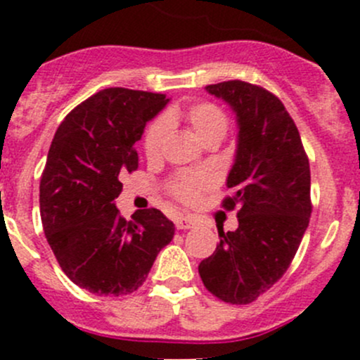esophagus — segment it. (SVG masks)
Returning <instances> with one entry per match:
<instances>
[{"label": "esophagus", "instance_id": "obj_1", "mask_svg": "<svg viewBox=\"0 0 360 360\" xmlns=\"http://www.w3.org/2000/svg\"><path fill=\"white\" fill-rule=\"evenodd\" d=\"M195 226V219L190 216H181L176 219V228L177 230H190Z\"/></svg>", "mask_w": 360, "mask_h": 360}]
</instances>
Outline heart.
<instances>
[{"label":"heart","mask_w":360,"mask_h":360,"mask_svg":"<svg viewBox=\"0 0 360 360\" xmlns=\"http://www.w3.org/2000/svg\"><path fill=\"white\" fill-rule=\"evenodd\" d=\"M184 122L200 141L212 136H224L228 120L224 112L210 103H197L190 106H172L163 112V118L150 123L144 132L143 148L148 158H158L169 136V125ZM212 177L207 172H183L174 179L172 193L183 202H195L202 190L210 186Z\"/></svg>","instance_id":"b5f03b06"}]
</instances>
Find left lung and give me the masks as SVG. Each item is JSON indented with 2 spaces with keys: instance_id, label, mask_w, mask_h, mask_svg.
I'll return each instance as SVG.
<instances>
[{
  "instance_id": "obj_1",
  "label": "left lung",
  "mask_w": 360,
  "mask_h": 360,
  "mask_svg": "<svg viewBox=\"0 0 360 360\" xmlns=\"http://www.w3.org/2000/svg\"><path fill=\"white\" fill-rule=\"evenodd\" d=\"M237 118V151L226 177L238 228L219 230L212 256L198 264L203 285L231 304L252 303L291 264L311 214L310 163L300 132L278 97L231 79L205 86Z\"/></svg>"
}]
</instances>
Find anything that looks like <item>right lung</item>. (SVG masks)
<instances>
[{"mask_svg":"<svg viewBox=\"0 0 360 360\" xmlns=\"http://www.w3.org/2000/svg\"><path fill=\"white\" fill-rule=\"evenodd\" d=\"M169 99L104 89L76 106L53 136L39 183L46 240L64 274L86 291L122 296L143 285L174 223L158 209L120 216V177L139 165L134 144Z\"/></svg>","mask_w":360,"mask_h":360,"instance_id":"obj_1","label":"right lung"}]
</instances>
